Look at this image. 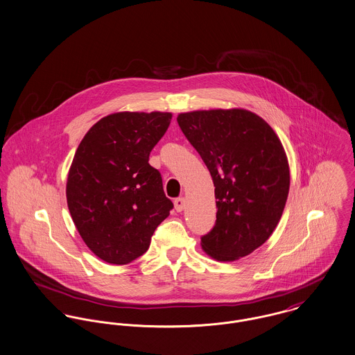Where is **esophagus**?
Here are the masks:
<instances>
[{
    "label": "esophagus",
    "instance_id": "esophagus-1",
    "mask_svg": "<svg viewBox=\"0 0 355 355\" xmlns=\"http://www.w3.org/2000/svg\"><path fill=\"white\" fill-rule=\"evenodd\" d=\"M174 207L177 212H182L185 209V198L184 197H178L174 200Z\"/></svg>",
    "mask_w": 355,
    "mask_h": 355
}]
</instances>
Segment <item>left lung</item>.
<instances>
[{
    "mask_svg": "<svg viewBox=\"0 0 355 355\" xmlns=\"http://www.w3.org/2000/svg\"><path fill=\"white\" fill-rule=\"evenodd\" d=\"M177 121L215 185L216 223L201 238L202 250L223 262L251 254L270 238L286 204L291 174L281 140L250 110H194Z\"/></svg>",
    "mask_w": 355,
    "mask_h": 355,
    "instance_id": "1",
    "label": "left lung"
}]
</instances>
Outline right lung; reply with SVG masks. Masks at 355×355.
<instances>
[{
  "label": "right lung",
  "instance_id": "right-lung-1",
  "mask_svg": "<svg viewBox=\"0 0 355 355\" xmlns=\"http://www.w3.org/2000/svg\"><path fill=\"white\" fill-rule=\"evenodd\" d=\"M171 120L168 112H119L83 137L69 170L66 197L86 245L103 261L127 265L143 255L170 215L161 173L148 164Z\"/></svg>",
  "mask_w": 355,
  "mask_h": 355
}]
</instances>
